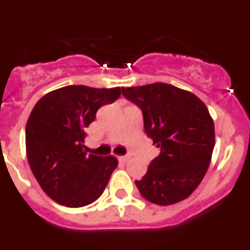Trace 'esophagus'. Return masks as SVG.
Returning a JSON list of instances; mask_svg holds the SVG:
<instances>
[{
	"instance_id": "esophagus-1",
	"label": "esophagus",
	"mask_w": 250,
	"mask_h": 250,
	"mask_svg": "<svg viewBox=\"0 0 250 250\" xmlns=\"http://www.w3.org/2000/svg\"><path fill=\"white\" fill-rule=\"evenodd\" d=\"M119 161H121V163H126V161L127 160H129V156H126V155H125V156H119Z\"/></svg>"
}]
</instances>
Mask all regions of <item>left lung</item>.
Here are the masks:
<instances>
[{
  "label": "left lung",
  "instance_id": "8db88e82",
  "mask_svg": "<svg viewBox=\"0 0 250 250\" xmlns=\"http://www.w3.org/2000/svg\"><path fill=\"white\" fill-rule=\"evenodd\" d=\"M143 111L144 130L160 154L141 180L145 199L170 205L187 199L204 178L211 160L215 134L205 104L198 96L164 83L121 87Z\"/></svg>",
  "mask_w": 250,
  "mask_h": 250
}]
</instances>
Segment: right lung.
I'll list each match as a JSON object with an SVG mask.
<instances>
[{
	"instance_id": "1",
	"label": "right lung",
	"mask_w": 250,
	"mask_h": 250,
	"mask_svg": "<svg viewBox=\"0 0 250 250\" xmlns=\"http://www.w3.org/2000/svg\"><path fill=\"white\" fill-rule=\"evenodd\" d=\"M120 92V87L65 86L42 96L31 111L26 124L28 164L42 190L59 204L85 207L105 190L118 159L87 154L85 127Z\"/></svg>"
}]
</instances>
